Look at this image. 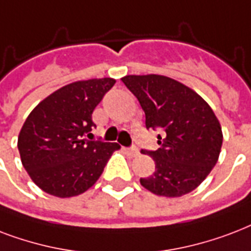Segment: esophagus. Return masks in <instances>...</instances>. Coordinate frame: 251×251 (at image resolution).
Returning a JSON list of instances; mask_svg holds the SVG:
<instances>
[{"label":"esophagus","instance_id":"obj_1","mask_svg":"<svg viewBox=\"0 0 251 251\" xmlns=\"http://www.w3.org/2000/svg\"><path fill=\"white\" fill-rule=\"evenodd\" d=\"M126 152H127L131 157H136L139 156V148L135 147V145H132V147L129 148H126Z\"/></svg>","mask_w":251,"mask_h":251}]
</instances>
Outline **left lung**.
I'll use <instances>...</instances> for the list:
<instances>
[{
	"label": "left lung",
	"instance_id": "obj_1",
	"mask_svg": "<svg viewBox=\"0 0 251 251\" xmlns=\"http://www.w3.org/2000/svg\"><path fill=\"white\" fill-rule=\"evenodd\" d=\"M124 85L145 112L147 128L161 129L157 151L141 149L156 170L141 178L153 194L178 198L195 190L216 165L223 132L215 112L199 94L165 75H126Z\"/></svg>",
	"mask_w": 251,
	"mask_h": 251
}]
</instances>
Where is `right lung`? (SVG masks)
I'll list each match as a JSON object with an SVG mask.
<instances>
[{
    "label": "right lung",
    "mask_w": 251,
    "mask_h": 251,
    "mask_svg": "<svg viewBox=\"0 0 251 251\" xmlns=\"http://www.w3.org/2000/svg\"><path fill=\"white\" fill-rule=\"evenodd\" d=\"M115 83L112 78L77 81L42 100L19 132L23 168L43 191L57 198L82 194L98 180L120 145L87 140L91 114Z\"/></svg>",
    "instance_id": "right-lung-1"
}]
</instances>
